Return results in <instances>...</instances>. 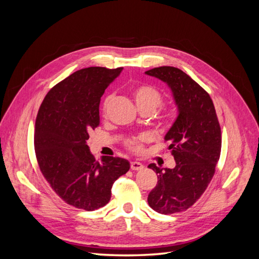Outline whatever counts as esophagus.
I'll use <instances>...</instances> for the list:
<instances>
[{
    "instance_id": "obj_1",
    "label": "esophagus",
    "mask_w": 259,
    "mask_h": 259,
    "mask_svg": "<svg viewBox=\"0 0 259 259\" xmlns=\"http://www.w3.org/2000/svg\"><path fill=\"white\" fill-rule=\"evenodd\" d=\"M144 167H145L144 164H142L140 162H136V161L131 162V168L133 170H140V169H143Z\"/></svg>"
}]
</instances>
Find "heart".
<instances>
[{
	"mask_svg": "<svg viewBox=\"0 0 259 259\" xmlns=\"http://www.w3.org/2000/svg\"><path fill=\"white\" fill-rule=\"evenodd\" d=\"M112 98H113L112 95H109L108 97H106L104 101V106H103L104 112H106L108 107L110 106ZM134 98L136 101V105L139 108V110H142V109H150V110L154 111L156 108L161 106L163 101V95L161 94V92L158 89H155L154 86L149 85V84H143V85L137 86L134 91ZM166 124L167 125L169 124V120L166 121ZM148 142H150V136L147 134H143L137 137L127 139L126 147L132 151L140 152L143 150L144 144Z\"/></svg>",
	"mask_w": 259,
	"mask_h": 259,
	"instance_id": "obj_1",
	"label": "heart"
}]
</instances>
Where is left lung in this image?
<instances>
[{"instance_id": "1", "label": "left lung", "mask_w": 259, "mask_h": 259, "mask_svg": "<svg viewBox=\"0 0 259 259\" xmlns=\"http://www.w3.org/2000/svg\"><path fill=\"white\" fill-rule=\"evenodd\" d=\"M145 73L168 86L178 111L164 137L176 166H148L158 174L149 205L158 213L174 214L193 205L213 178L222 149L221 126L208 94L182 70L164 66Z\"/></svg>"}]
</instances>
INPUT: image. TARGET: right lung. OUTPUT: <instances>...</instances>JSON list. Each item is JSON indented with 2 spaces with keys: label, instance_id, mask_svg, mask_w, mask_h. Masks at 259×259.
I'll return each mask as SVG.
<instances>
[{
  "label": "right lung",
  "instance_id": "obj_1",
  "mask_svg": "<svg viewBox=\"0 0 259 259\" xmlns=\"http://www.w3.org/2000/svg\"><path fill=\"white\" fill-rule=\"evenodd\" d=\"M122 70H77L55 85L38 109L34 132L38 166L55 193L76 208L105 206L113 183L131 166L127 160L114 156L98 162L88 146L89 133L100 123V98Z\"/></svg>",
  "mask_w": 259,
  "mask_h": 259
}]
</instances>
